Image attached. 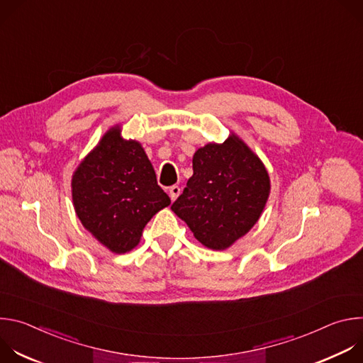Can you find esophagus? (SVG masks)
Wrapping results in <instances>:
<instances>
[{
	"mask_svg": "<svg viewBox=\"0 0 363 363\" xmlns=\"http://www.w3.org/2000/svg\"><path fill=\"white\" fill-rule=\"evenodd\" d=\"M179 194H181V188H179L178 185H172V186L169 188V196H171L172 201H175Z\"/></svg>",
	"mask_w": 363,
	"mask_h": 363,
	"instance_id": "esophagus-1",
	"label": "esophagus"
}]
</instances>
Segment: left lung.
<instances>
[{
    "label": "left lung",
    "mask_w": 363,
    "mask_h": 363,
    "mask_svg": "<svg viewBox=\"0 0 363 363\" xmlns=\"http://www.w3.org/2000/svg\"><path fill=\"white\" fill-rule=\"evenodd\" d=\"M192 169L171 210L202 245L225 250L260 218L270 194L267 169L234 133L224 143L199 147Z\"/></svg>",
    "instance_id": "obj_1"
}]
</instances>
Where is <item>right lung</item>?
Returning a JSON list of instances; mask_svg holds the SVG:
<instances>
[{
    "instance_id": "1",
    "label": "right lung",
    "mask_w": 363,
    "mask_h": 363,
    "mask_svg": "<svg viewBox=\"0 0 363 363\" xmlns=\"http://www.w3.org/2000/svg\"><path fill=\"white\" fill-rule=\"evenodd\" d=\"M73 205L83 227L112 252L135 248L149 220L171 203L142 145L109 129L72 178Z\"/></svg>"
}]
</instances>
